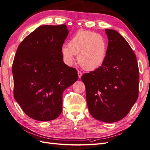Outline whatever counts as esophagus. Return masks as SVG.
<instances>
[{"instance_id":"esophagus-1","label":"esophagus","mask_w":150,"mask_h":150,"mask_svg":"<svg viewBox=\"0 0 150 150\" xmlns=\"http://www.w3.org/2000/svg\"><path fill=\"white\" fill-rule=\"evenodd\" d=\"M78 74L79 78H81V76H82V75H83L82 72H81V71H78Z\"/></svg>"}]
</instances>
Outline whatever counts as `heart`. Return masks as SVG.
Instances as JSON below:
<instances>
[{"label": "heart", "mask_w": 150, "mask_h": 150, "mask_svg": "<svg viewBox=\"0 0 150 150\" xmlns=\"http://www.w3.org/2000/svg\"><path fill=\"white\" fill-rule=\"evenodd\" d=\"M106 39L99 34L79 30L72 36L69 44L64 45L61 51L68 65L74 61V56L80 66L85 70L94 71L105 62L108 54Z\"/></svg>", "instance_id": "heart-1"}]
</instances>
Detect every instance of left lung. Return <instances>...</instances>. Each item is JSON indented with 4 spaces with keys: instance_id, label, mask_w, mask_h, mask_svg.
<instances>
[{
    "instance_id": "obj_1",
    "label": "left lung",
    "mask_w": 150,
    "mask_h": 150,
    "mask_svg": "<svg viewBox=\"0 0 150 150\" xmlns=\"http://www.w3.org/2000/svg\"><path fill=\"white\" fill-rule=\"evenodd\" d=\"M108 38L105 62L85 73L81 80L90 114L105 122L125 117L138 97L139 69L137 57L128 42L117 31L105 29Z\"/></svg>"
}]
</instances>
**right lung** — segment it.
Segmentation results:
<instances>
[{"label":"right lung","mask_w":150,"mask_h":150,"mask_svg":"<svg viewBox=\"0 0 150 150\" xmlns=\"http://www.w3.org/2000/svg\"><path fill=\"white\" fill-rule=\"evenodd\" d=\"M68 34L65 24L39 26L17 49L12 64L13 96L34 120L57 118L62 112L63 92L78 79L77 70L62 59Z\"/></svg>","instance_id":"add662e5"}]
</instances>
